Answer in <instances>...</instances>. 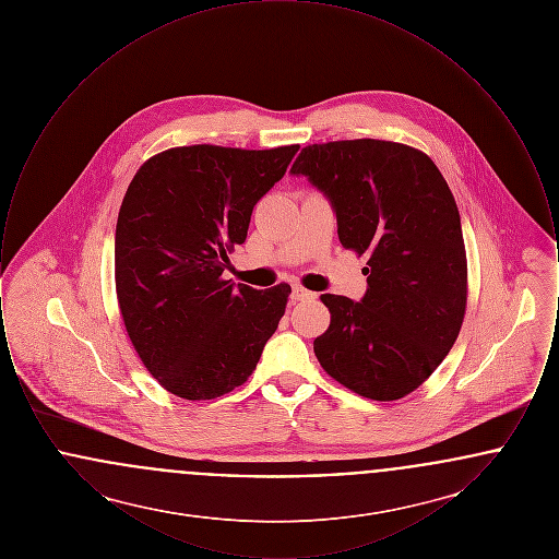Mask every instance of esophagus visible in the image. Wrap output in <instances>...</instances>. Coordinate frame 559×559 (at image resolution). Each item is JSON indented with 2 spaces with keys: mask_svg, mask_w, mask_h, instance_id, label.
<instances>
[{
  "mask_svg": "<svg viewBox=\"0 0 559 559\" xmlns=\"http://www.w3.org/2000/svg\"><path fill=\"white\" fill-rule=\"evenodd\" d=\"M292 297L293 301H308V299H314L317 293L308 292L301 285H293Z\"/></svg>",
  "mask_w": 559,
  "mask_h": 559,
  "instance_id": "1",
  "label": "esophagus"
}]
</instances>
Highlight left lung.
Returning a JSON list of instances; mask_svg holds the SVG:
<instances>
[{"label":"left lung","instance_id":"left-lung-1","mask_svg":"<svg viewBox=\"0 0 559 559\" xmlns=\"http://www.w3.org/2000/svg\"><path fill=\"white\" fill-rule=\"evenodd\" d=\"M293 176L329 199L346 249L367 255L360 301L324 293L320 367L365 399L399 400L447 358L467 304V258L451 188L426 153L388 140L301 148Z\"/></svg>","mask_w":559,"mask_h":559}]
</instances>
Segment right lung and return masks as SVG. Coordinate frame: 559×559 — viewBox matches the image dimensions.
<instances>
[{
    "instance_id": "right-lung-1",
    "label": "right lung",
    "mask_w": 559,
    "mask_h": 559,
    "mask_svg": "<svg viewBox=\"0 0 559 559\" xmlns=\"http://www.w3.org/2000/svg\"><path fill=\"white\" fill-rule=\"evenodd\" d=\"M297 151L178 146L133 176L115 230L117 299L140 360L167 392L217 399L255 371L292 287L258 292L222 272Z\"/></svg>"
}]
</instances>
